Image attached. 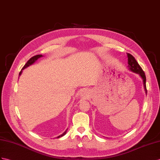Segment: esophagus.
<instances>
[{
	"label": "esophagus",
	"instance_id": "obj_1",
	"mask_svg": "<svg viewBox=\"0 0 160 160\" xmlns=\"http://www.w3.org/2000/svg\"><path fill=\"white\" fill-rule=\"evenodd\" d=\"M81 95H82V97H85V96H87V90H83L81 92Z\"/></svg>",
	"mask_w": 160,
	"mask_h": 160
}]
</instances>
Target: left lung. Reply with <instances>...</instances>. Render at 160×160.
Returning a JSON list of instances; mask_svg holds the SVG:
<instances>
[{
    "mask_svg": "<svg viewBox=\"0 0 160 160\" xmlns=\"http://www.w3.org/2000/svg\"><path fill=\"white\" fill-rule=\"evenodd\" d=\"M127 56H128V63L130 70L133 72L137 73L141 76L143 81V85H144L145 92L147 93V90L146 88V76L145 74V72H143L142 69L141 68L140 65H139L137 60L135 59V58L132 55L130 54V53H127Z\"/></svg>",
    "mask_w": 160,
    "mask_h": 160,
    "instance_id": "1",
    "label": "left lung"
}]
</instances>
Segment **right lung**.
Segmentation results:
<instances>
[{"label":"right lung","instance_id":"obj_1","mask_svg":"<svg viewBox=\"0 0 160 160\" xmlns=\"http://www.w3.org/2000/svg\"><path fill=\"white\" fill-rule=\"evenodd\" d=\"M42 57V55H35V56H34V57H32V58H30L29 60H28V61H27V63H26L25 64V65H24V66L23 67L22 69H25L26 68L28 67V66H29V65H32V64H33L36 60H37L38 58H40V57ZM22 69L21 70V72H19V76L21 75V73H22ZM65 134H66V132H63V134H62L61 135H60V136H59V137H57V138H59V137H63V135H65Z\"/></svg>","mask_w":160,"mask_h":160}]
</instances>
